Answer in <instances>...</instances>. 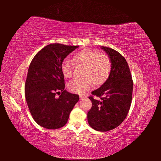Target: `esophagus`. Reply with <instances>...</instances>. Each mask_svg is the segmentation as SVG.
<instances>
[{"mask_svg":"<svg viewBox=\"0 0 161 161\" xmlns=\"http://www.w3.org/2000/svg\"><path fill=\"white\" fill-rule=\"evenodd\" d=\"M80 100H82V99H84L85 97L84 95H80Z\"/></svg>","mask_w":161,"mask_h":161,"instance_id":"obj_1","label":"esophagus"}]
</instances>
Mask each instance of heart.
Wrapping results in <instances>:
<instances>
[{
  "mask_svg": "<svg viewBox=\"0 0 161 161\" xmlns=\"http://www.w3.org/2000/svg\"><path fill=\"white\" fill-rule=\"evenodd\" d=\"M73 61L77 64H82L86 68L84 70L83 78H75L68 84L70 92L77 94H84L95 84L100 85L107 80L111 73V61L107 54H100L91 49H84L76 53ZM61 70L66 78L73 75V63L64 59L61 65Z\"/></svg>",
  "mask_w": 161,
  "mask_h": 161,
  "instance_id": "b5f03b06",
  "label": "heart"
}]
</instances>
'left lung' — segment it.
Returning <instances> with one entry per match:
<instances>
[{
    "label": "left lung",
    "mask_w": 161,
    "mask_h": 161,
    "mask_svg": "<svg viewBox=\"0 0 161 161\" xmlns=\"http://www.w3.org/2000/svg\"><path fill=\"white\" fill-rule=\"evenodd\" d=\"M111 61L107 80L93 91L89 98L92 107L88 112V124L99 131H108L117 127L128 114L132 100L133 80L128 64L118 51L102 46ZM93 96L100 98L95 99Z\"/></svg>",
    "instance_id": "obj_1"
}]
</instances>
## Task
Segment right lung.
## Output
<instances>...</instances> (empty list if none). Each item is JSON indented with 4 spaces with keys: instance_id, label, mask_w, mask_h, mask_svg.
<instances>
[{
    "instance_id": "1",
    "label": "right lung",
    "mask_w": 161,
    "mask_h": 161,
    "mask_svg": "<svg viewBox=\"0 0 161 161\" xmlns=\"http://www.w3.org/2000/svg\"><path fill=\"white\" fill-rule=\"evenodd\" d=\"M78 47L49 44L30 63L25 84V99L33 119L42 127H62L79 101L78 95L64 89V77L61 70L64 59ZM57 94L59 98L56 97Z\"/></svg>"
}]
</instances>
